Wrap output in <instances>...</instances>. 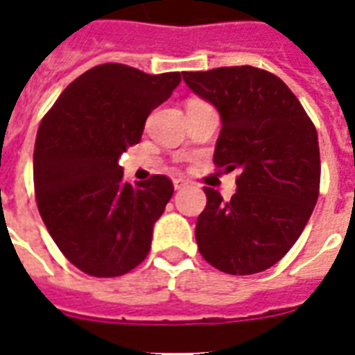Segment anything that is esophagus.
Returning a JSON list of instances; mask_svg holds the SVG:
<instances>
[{
    "instance_id": "esophagus-1",
    "label": "esophagus",
    "mask_w": 355,
    "mask_h": 355,
    "mask_svg": "<svg viewBox=\"0 0 355 355\" xmlns=\"http://www.w3.org/2000/svg\"><path fill=\"white\" fill-rule=\"evenodd\" d=\"M173 186H175V189H182L188 186V182H186L184 178H175V180H173Z\"/></svg>"
}]
</instances>
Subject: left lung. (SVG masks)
I'll list each match as a JSON object with an SVG mask.
<instances>
[{
  "label": "left lung",
  "mask_w": 355,
  "mask_h": 355,
  "mask_svg": "<svg viewBox=\"0 0 355 355\" xmlns=\"http://www.w3.org/2000/svg\"><path fill=\"white\" fill-rule=\"evenodd\" d=\"M182 77L221 116L216 166L239 171L230 200L205 188L195 227L200 254L228 275L261 272L289 252L317 205V130L286 83L265 69L234 66Z\"/></svg>",
  "instance_id": "left-lung-1"
}]
</instances>
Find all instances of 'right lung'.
I'll return each mask as SVG.
<instances>
[{
    "label": "right lung",
    "mask_w": 355,
    "mask_h": 355,
    "mask_svg": "<svg viewBox=\"0 0 355 355\" xmlns=\"http://www.w3.org/2000/svg\"><path fill=\"white\" fill-rule=\"evenodd\" d=\"M180 80L178 71L101 64L77 77L42 119L33 156L36 205L53 241L86 275L121 276L149 254L175 188L164 175L125 182L119 158Z\"/></svg>",
    "instance_id": "obj_1"
}]
</instances>
